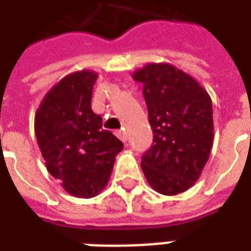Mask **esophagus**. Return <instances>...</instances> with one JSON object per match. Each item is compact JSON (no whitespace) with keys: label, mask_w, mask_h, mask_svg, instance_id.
<instances>
[{"label":"esophagus","mask_w":251,"mask_h":251,"mask_svg":"<svg viewBox=\"0 0 251 251\" xmlns=\"http://www.w3.org/2000/svg\"><path fill=\"white\" fill-rule=\"evenodd\" d=\"M115 134H117V137L120 138L121 141L126 142V140H127V136H126L125 129H120V130H117L115 131Z\"/></svg>","instance_id":"34e87169"}]
</instances>
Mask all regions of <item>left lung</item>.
I'll return each mask as SVG.
<instances>
[{"label": "left lung", "instance_id": "left-lung-1", "mask_svg": "<svg viewBox=\"0 0 251 251\" xmlns=\"http://www.w3.org/2000/svg\"><path fill=\"white\" fill-rule=\"evenodd\" d=\"M142 84L153 145L141 161L158 194L185 192L199 180L214 142L212 102L195 77L169 63H149L133 72Z\"/></svg>", "mask_w": 251, "mask_h": 251}]
</instances>
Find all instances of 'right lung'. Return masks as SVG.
<instances>
[{"instance_id":"add662e5","label":"right lung","mask_w":251,"mask_h":251,"mask_svg":"<svg viewBox=\"0 0 251 251\" xmlns=\"http://www.w3.org/2000/svg\"><path fill=\"white\" fill-rule=\"evenodd\" d=\"M98 74L72 72L46 94L35 114L37 145L48 172L67 194L90 199L107 185L124 144L91 109Z\"/></svg>"}]
</instances>
